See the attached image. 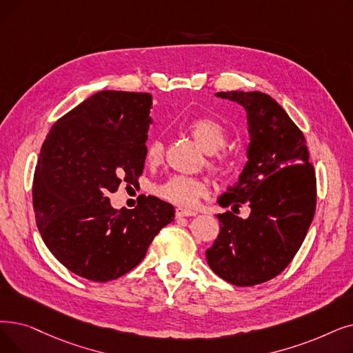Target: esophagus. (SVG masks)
<instances>
[{"label": "esophagus", "instance_id": "obj_1", "mask_svg": "<svg viewBox=\"0 0 353 353\" xmlns=\"http://www.w3.org/2000/svg\"><path fill=\"white\" fill-rule=\"evenodd\" d=\"M196 212L194 210H189L185 208H177L176 209V216L177 218H183V216H194Z\"/></svg>", "mask_w": 353, "mask_h": 353}]
</instances>
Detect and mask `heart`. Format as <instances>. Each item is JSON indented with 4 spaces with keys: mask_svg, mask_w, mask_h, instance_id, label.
Returning a JSON list of instances; mask_svg holds the SVG:
<instances>
[{
    "mask_svg": "<svg viewBox=\"0 0 353 353\" xmlns=\"http://www.w3.org/2000/svg\"><path fill=\"white\" fill-rule=\"evenodd\" d=\"M189 131L192 132L193 139L203 147L208 152H216L226 144V132L225 128L218 121L212 118H196L189 124ZM164 154V144L160 139L151 140L145 148V160L150 164H156L161 161ZM212 165L222 167L223 159L218 157L212 161ZM208 185L196 177L189 176H172L165 180L159 188V194L165 201L193 208L197 205L202 197L208 194Z\"/></svg>",
    "mask_w": 353,
    "mask_h": 353,
    "instance_id": "b5f03b06",
    "label": "heart"
}]
</instances>
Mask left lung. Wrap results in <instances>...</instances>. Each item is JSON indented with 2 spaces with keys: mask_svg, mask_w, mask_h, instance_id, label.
Returning a JSON list of instances; mask_svg holds the SVG:
<instances>
[{
  "mask_svg": "<svg viewBox=\"0 0 353 353\" xmlns=\"http://www.w3.org/2000/svg\"><path fill=\"white\" fill-rule=\"evenodd\" d=\"M247 112L248 161L238 181L218 203L250 216L219 213V235L206 251L208 264L221 279L239 287L265 283L294 258L316 210V176L307 143L288 114L263 92H218Z\"/></svg>",
  "mask_w": 353,
  "mask_h": 353,
  "instance_id": "1",
  "label": "left lung"
}]
</instances>
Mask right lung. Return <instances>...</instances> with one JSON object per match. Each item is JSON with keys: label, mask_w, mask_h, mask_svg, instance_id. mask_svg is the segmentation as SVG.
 Masks as SVG:
<instances>
[{"label": "right lung", "mask_w": 353, "mask_h": 353, "mask_svg": "<svg viewBox=\"0 0 353 353\" xmlns=\"http://www.w3.org/2000/svg\"><path fill=\"white\" fill-rule=\"evenodd\" d=\"M151 95L101 90L57 119L41 145L33 179L36 223L46 247L90 281L115 280L139 265L173 222L174 206L148 196L132 210L108 193L144 170Z\"/></svg>", "instance_id": "obj_1"}]
</instances>
